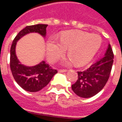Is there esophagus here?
Listing matches in <instances>:
<instances>
[{
  "label": "esophagus",
  "mask_w": 122,
  "mask_h": 122,
  "mask_svg": "<svg viewBox=\"0 0 122 122\" xmlns=\"http://www.w3.org/2000/svg\"><path fill=\"white\" fill-rule=\"evenodd\" d=\"M58 71L59 72H66L67 71H66V70H65V69H59Z\"/></svg>",
  "instance_id": "34e87169"
}]
</instances>
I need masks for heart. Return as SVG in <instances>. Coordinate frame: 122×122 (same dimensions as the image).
<instances>
[{"label": "heart", "instance_id": "b5f03b06", "mask_svg": "<svg viewBox=\"0 0 122 122\" xmlns=\"http://www.w3.org/2000/svg\"><path fill=\"white\" fill-rule=\"evenodd\" d=\"M101 46V38L97 35H90L80 30H71L63 33L58 41L51 38L46 42V53L49 60L55 61L63 56L67 49L71 58L65 59L62 63L70 65L72 61L78 66L90 62Z\"/></svg>", "mask_w": 122, "mask_h": 122}]
</instances>
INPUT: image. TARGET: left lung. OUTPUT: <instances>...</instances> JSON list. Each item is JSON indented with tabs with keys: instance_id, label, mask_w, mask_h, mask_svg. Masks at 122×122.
I'll return each mask as SVG.
<instances>
[{
	"instance_id": "1",
	"label": "left lung",
	"mask_w": 122,
	"mask_h": 122,
	"mask_svg": "<svg viewBox=\"0 0 122 122\" xmlns=\"http://www.w3.org/2000/svg\"><path fill=\"white\" fill-rule=\"evenodd\" d=\"M114 53L110 44L105 56L84 71L78 72V80L72 90L80 97L90 98L102 90L110 76Z\"/></svg>"
}]
</instances>
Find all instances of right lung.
Here are the masks:
<instances>
[{"instance_id": "right-lung-1", "label": "right lung", "mask_w": 122, "mask_h": 122, "mask_svg": "<svg viewBox=\"0 0 122 122\" xmlns=\"http://www.w3.org/2000/svg\"><path fill=\"white\" fill-rule=\"evenodd\" d=\"M48 25L37 24L27 26L20 31L13 40L10 48V69L14 78L23 90L29 92H36L46 86L57 71L52 69L44 61L35 66L22 65L15 54V46L21 38L30 32H38L45 37Z\"/></svg>"}]
</instances>
